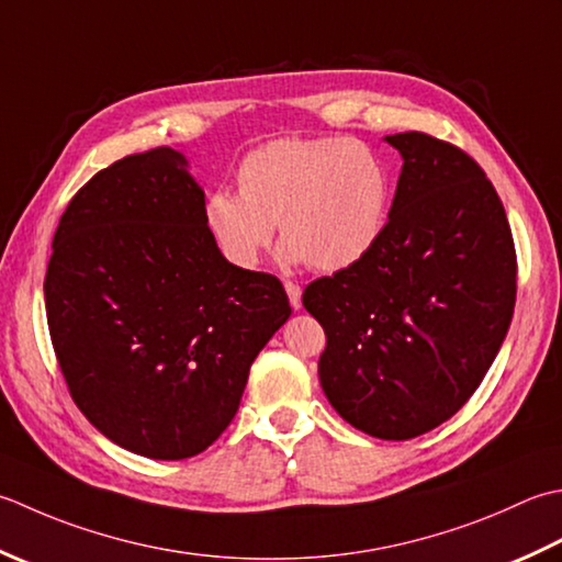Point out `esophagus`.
Masks as SVG:
<instances>
[{
  "label": "esophagus",
  "mask_w": 562,
  "mask_h": 562,
  "mask_svg": "<svg viewBox=\"0 0 562 562\" xmlns=\"http://www.w3.org/2000/svg\"><path fill=\"white\" fill-rule=\"evenodd\" d=\"M284 290H288V296H290V304L294 306V310H300L302 306V288L296 282L288 280L284 282Z\"/></svg>",
  "instance_id": "1"
}]
</instances>
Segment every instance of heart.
<instances>
[{"label":"heart","mask_w":562,"mask_h":562,"mask_svg":"<svg viewBox=\"0 0 562 562\" xmlns=\"http://www.w3.org/2000/svg\"><path fill=\"white\" fill-rule=\"evenodd\" d=\"M238 194H206L209 236L236 268H256L272 244L282 258L340 272L380 244L392 204V172L358 138H278L250 150L236 168Z\"/></svg>","instance_id":"heart-1"}]
</instances>
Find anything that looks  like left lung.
Returning a JSON list of instances; mask_svg holds the SVG:
<instances>
[{
    "label": "left lung",
    "instance_id": "1",
    "mask_svg": "<svg viewBox=\"0 0 562 562\" xmlns=\"http://www.w3.org/2000/svg\"><path fill=\"white\" fill-rule=\"evenodd\" d=\"M404 165L380 244L306 284L326 331L318 380L344 419L384 441L448 422L487 375L516 304V248L485 170L424 131L387 136Z\"/></svg>",
    "mask_w": 562,
    "mask_h": 562
}]
</instances>
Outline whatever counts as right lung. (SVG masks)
Listing matches in <instances>:
<instances>
[{"mask_svg": "<svg viewBox=\"0 0 562 562\" xmlns=\"http://www.w3.org/2000/svg\"><path fill=\"white\" fill-rule=\"evenodd\" d=\"M202 206L182 153L121 158L70 200L43 282L77 409L153 460L192 458L226 431L252 360L292 314L274 274L222 256Z\"/></svg>", "mask_w": 562, "mask_h": 562, "instance_id": "add662e5", "label": "right lung"}]
</instances>
